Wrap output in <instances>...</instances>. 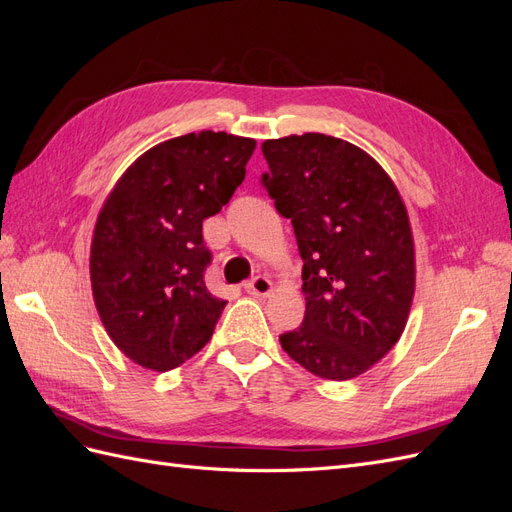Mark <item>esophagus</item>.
Here are the masks:
<instances>
[{
	"mask_svg": "<svg viewBox=\"0 0 512 512\" xmlns=\"http://www.w3.org/2000/svg\"><path fill=\"white\" fill-rule=\"evenodd\" d=\"M271 290H273L271 280H267V277H262V275L254 277L250 284H245V292L252 294V297H269Z\"/></svg>",
	"mask_w": 512,
	"mask_h": 512,
	"instance_id": "esophagus-1",
	"label": "esophagus"
}]
</instances>
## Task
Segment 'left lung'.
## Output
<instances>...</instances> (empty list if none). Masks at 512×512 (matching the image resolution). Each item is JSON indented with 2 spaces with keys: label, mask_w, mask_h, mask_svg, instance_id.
<instances>
[{
  "label": "left lung",
  "mask_w": 512,
  "mask_h": 512,
  "mask_svg": "<svg viewBox=\"0 0 512 512\" xmlns=\"http://www.w3.org/2000/svg\"><path fill=\"white\" fill-rule=\"evenodd\" d=\"M262 188L292 222L305 316L280 335L290 359L324 380L361 376L404 333L414 243L382 166L342 138L307 132L262 143Z\"/></svg>",
  "instance_id": "left-lung-1"
}]
</instances>
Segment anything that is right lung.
Returning <instances> with one entry per match:
<instances>
[{
	"label": "right lung",
	"instance_id": "obj_1",
	"mask_svg": "<svg viewBox=\"0 0 512 512\" xmlns=\"http://www.w3.org/2000/svg\"><path fill=\"white\" fill-rule=\"evenodd\" d=\"M254 149V138L211 130L170 138L108 194L91 241V290L108 335L134 363L175 369L211 339L226 301L205 286L203 220L243 183Z\"/></svg>",
	"mask_w": 512,
	"mask_h": 512
}]
</instances>
